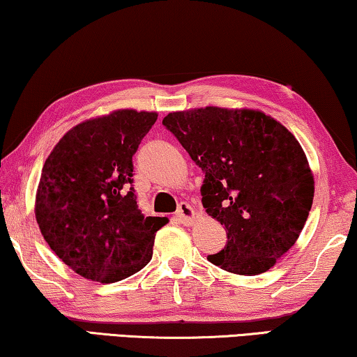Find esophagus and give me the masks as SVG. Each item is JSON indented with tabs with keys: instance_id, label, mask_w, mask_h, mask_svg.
Wrapping results in <instances>:
<instances>
[{
	"instance_id": "esophagus-1",
	"label": "esophagus",
	"mask_w": 357,
	"mask_h": 357,
	"mask_svg": "<svg viewBox=\"0 0 357 357\" xmlns=\"http://www.w3.org/2000/svg\"><path fill=\"white\" fill-rule=\"evenodd\" d=\"M176 218L185 226L192 225V220H194L192 206H190L188 202H181L178 206V211H176Z\"/></svg>"
}]
</instances>
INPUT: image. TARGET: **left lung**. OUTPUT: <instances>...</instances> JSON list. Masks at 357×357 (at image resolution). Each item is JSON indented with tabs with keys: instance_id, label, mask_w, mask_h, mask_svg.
Segmentation results:
<instances>
[{
	"instance_id": "left-lung-1",
	"label": "left lung",
	"mask_w": 357,
	"mask_h": 357,
	"mask_svg": "<svg viewBox=\"0 0 357 357\" xmlns=\"http://www.w3.org/2000/svg\"><path fill=\"white\" fill-rule=\"evenodd\" d=\"M205 173L202 204L225 226L226 247L210 263L241 275L273 268L310 215L314 178L300 142L258 110L205 107L163 119Z\"/></svg>"
}]
</instances>
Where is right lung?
<instances>
[{
    "instance_id": "add662e5",
    "label": "right lung",
    "mask_w": 357,
    "mask_h": 357,
    "mask_svg": "<svg viewBox=\"0 0 357 357\" xmlns=\"http://www.w3.org/2000/svg\"><path fill=\"white\" fill-rule=\"evenodd\" d=\"M155 112L116 110L72 128L43 167L35 215L57 257L102 284L136 274L151 261L167 218L144 216L132 188V155Z\"/></svg>"
}]
</instances>
